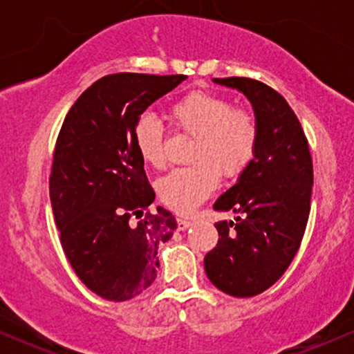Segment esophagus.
I'll list each match as a JSON object with an SVG mask.
<instances>
[{
	"label": "esophagus",
	"mask_w": 354,
	"mask_h": 354,
	"mask_svg": "<svg viewBox=\"0 0 354 354\" xmlns=\"http://www.w3.org/2000/svg\"><path fill=\"white\" fill-rule=\"evenodd\" d=\"M176 223H178V230L180 231H185L186 228H189L191 226V219L188 218H178Z\"/></svg>",
	"instance_id": "1"
}]
</instances>
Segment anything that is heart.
I'll return each mask as SVG.
<instances>
[{
    "instance_id": "heart-1",
    "label": "heart",
    "mask_w": 354,
    "mask_h": 354,
    "mask_svg": "<svg viewBox=\"0 0 354 354\" xmlns=\"http://www.w3.org/2000/svg\"><path fill=\"white\" fill-rule=\"evenodd\" d=\"M178 133L193 136L189 166L176 168L158 181V194L168 208L188 214L216 189L219 173L236 178L256 156L259 126L250 109L233 106L228 98L193 91L169 108ZM133 143L146 165L163 168L165 135L160 121L143 115L133 129Z\"/></svg>"
}]
</instances>
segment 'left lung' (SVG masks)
Instances as JSON below:
<instances>
[{"mask_svg":"<svg viewBox=\"0 0 354 354\" xmlns=\"http://www.w3.org/2000/svg\"><path fill=\"white\" fill-rule=\"evenodd\" d=\"M213 81L251 101L259 143L236 185L214 203L238 216L214 225L219 238L205 256V271L223 293L250 298L273 286L298 253L310 216L313 160L298 116L276 89L239 76Z\"/></svg>","mask_w":354,"mask_h":354,"instance_id":"8db88e82","label":"left lung"}]
</instances>
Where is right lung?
<instances>
[{
	"label": "right lung",
	"instance_id": "add662e5",
	"mask_svg": "<svg viewBox=\"0 0 354 354\" xmlns=\"http://www.w3.org/2000/svg\"><path fill=\"white\" fill-rule=\"evenodd\" d=\"M186 78L104 76L75 101L59 129L50 198L61 246L88 290L109 301L135 298L154 281L158 246L176 228L168 209H148L154 191L133 129L149 104Z\"/></svg>",
	"mask_w": 354,
	"mask_h": 354
}]
</instances>
